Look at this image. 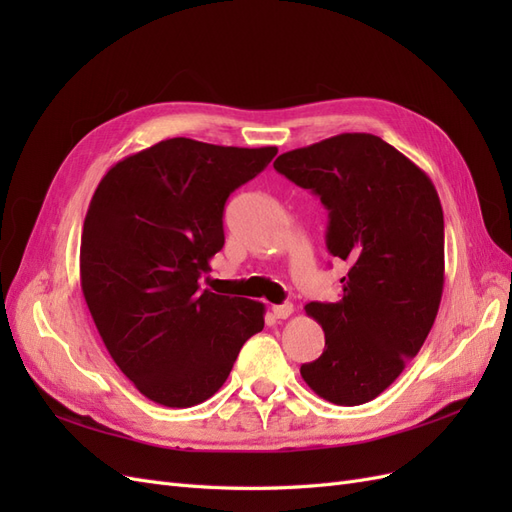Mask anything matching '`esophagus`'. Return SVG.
Returning <instances> with one entry per match:
<instances>
[{"label": "esophagus", "instance_id": "esophagus-1", "mask_svg": "<svg viewBox=\"0 0 512 512\" xmlns=\"http://www.w3.org/2000/svg\"><path fill=\"white\" fill-rule=\"evenodd\" d=\"M271 312H273V316H275V318L284 320V318L292 316L294 307H292V303H284V305H273V307H271Z\"/></svg>", "mask_w": 512, "mask_h": 512}]
</instances>
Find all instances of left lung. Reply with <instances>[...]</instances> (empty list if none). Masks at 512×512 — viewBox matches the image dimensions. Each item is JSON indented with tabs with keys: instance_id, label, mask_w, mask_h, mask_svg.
<instances>
[{
	"instance_id": "8db88e82",
	"label": "left lung",
	"mask_w": 512,
	"mask_h": 512,
	"mask_svg": "<svg viewBox=\"0 0 512 512\" xmlns=\"http://www.w3.org/2000/svg\"><path fill=\"white\" fill-rule=\"evenodd\" d=\"M277 173L329 211L327 250L348 262L337 303H307L324 352L301 365L337 406L376 399L414 359L444 288V215L431 179L380 136L352 132L282 153Z\"/></svg>"
}]
</instances>
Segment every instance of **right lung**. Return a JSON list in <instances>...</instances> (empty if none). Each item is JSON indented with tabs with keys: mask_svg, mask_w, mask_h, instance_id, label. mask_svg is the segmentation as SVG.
Masks as SVG:
<instances>
[{
	"mask_svg": "<svg viewBox=\"0 0 512 512\" xmlns=\"http://www.w3.org/2000/svg\"><path fill=\"white\" fill-rule=\"evenodd\" d=\"M277 147L168 138L102 177L81 237V288L117 367L166 408L203 404L241 346L265 327V305L200 290L224 247V205Z\"/></svg>",
	"mask_w": 512,
	"mask_h": 512,
	"instance_id": "1",
	"label": "right lung"
}]
</instances>
